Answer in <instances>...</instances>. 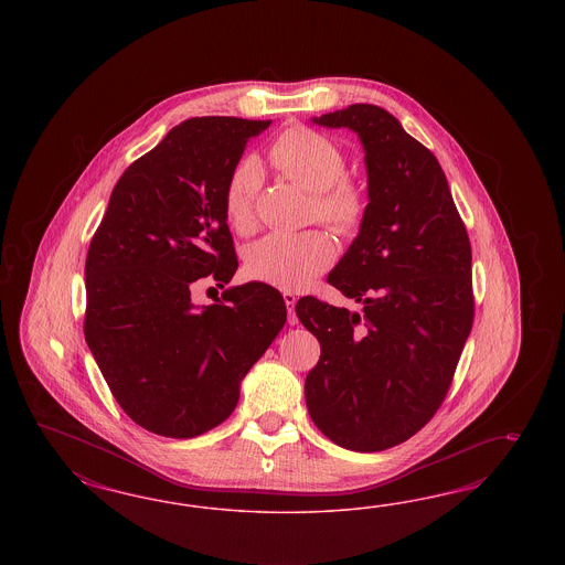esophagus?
Here are the masks:
<instances>
[{"instance_id":"obj_1","label":"esophagus","mask_w":565,"mask_h":565,"mask_svg":"<svg viewBox=\"0 0 565 565\" xmlns=\"http://www.w3.org/2000/svg\"><path fill=\"white\" fill-rule=\"evenodd\" d=\"M284 302L288 308V323L298 326V317H296V296L291 291H284Z\"/></svg>"}]
</instances>
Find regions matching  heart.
Instances as JSON below:
<instances>
[{
	"instance_id": "heart-1",
	"label": "heart",
	"mask_w": 565,
	"mask_h": 565,
	"mask_svg": "<svg viewBox=\"0 0 565 565\" xmlns=\"http://www.w3.org/2000/svg\"><path fill=\"white\" fill-rule=\"evenodd\" d=\"M269 161L279 173L315 192L312 211L321 222L338 232H352L362 222L364 190L343 175L345 159L333 140L296 126L275 138ZM260 180L257 161L244 159L225 184V217L238 232H248L255 223ZM333 258L335 246L326 232L269 234L246 250V271L253 279L281 290H305L317 275L331 267Z\"/></svg>"
}]
</instances>
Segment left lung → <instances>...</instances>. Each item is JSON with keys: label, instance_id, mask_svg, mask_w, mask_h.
I'll list each match as a JSON object with an SVG mask.
<instances>
[{"label": "left lung", "instance_id": "8db88e82", "mask_svg": "<svg viewBox=\"0 0 565 565\" xmlns=\"http://www.w3.org/2000/svg\"><path fill=\"white\" fill-rule=\"evenodd\" d=\"M312 124L359 135L369 205L327 275L360 312L296 305L321 343L308 414L343 449L383 451L425 427L451 385L475 317L470 239L437 157L387 109L354 103Z\"/></svg>", "mask_w": 565, "mask_h": 565}]
</instances>
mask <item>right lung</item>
Wrapping results in <instances>:
<instances>
[{"label": "right lung", "instance_id": "obj_1", "mask_svg": "<svg viewBox=\"0 0 565 565\" xmlns=\"http://www.w3.org/2000/svg\"><path fill=\"white\" fill-rule=\"evenodd\" d=\"M271 120L192 118L121 173L86 255L85 340L121 411L190 439L234 412L239 383L286 323L279 291L248 281L196 307L192 286L238 269L225 184Z\"/></svg>", "mask_w": 565, "mask_h": 565}]
</instances>
